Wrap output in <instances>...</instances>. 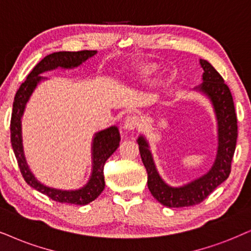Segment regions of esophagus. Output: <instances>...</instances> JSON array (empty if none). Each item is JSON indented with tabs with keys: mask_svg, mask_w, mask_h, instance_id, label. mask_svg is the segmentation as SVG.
Wrapping results in <instances>:
<instances>
[{
	"mask_svg": "<svg viewBox=\"0 0 251 251\" xmlns=\"http://www.w3.org/2000/svg\"><path fill=\"white\" fill-rule=\"evenodd\" d=\"M140 126V119L136 116H129L126 118L125 123H124V127L128 131H133V129L138 128Z\"/></svg>",
	"mask_w": 251,
	"mask_h": 251,
	"instance_id": "1",
	"label": "esophagus"
}]
</instances>
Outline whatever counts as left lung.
<instances>
[{"instance_id": "left-lung-1", "label": "left lung", "mask_w": 251, "mask_h": 251, "mask_svg": "<svg viewBox=\"0 0 251 251\" xmlns=\"http://www.w3.org/2000/svg\"><path fill=\"white\" fill-rule=\"evenodd\" d=\"M199 62L204 69L202 83L196 87L195 90L204 94L211 100L218 122V151L208 173L185 185L173 188L158 175L145 136L138 138L141 160L147 170L149 191L157 201L167 207H186L201 204L230 174L237 139V118L233 96L213 66L202 59Z\"/></svg>"}]
</instances>
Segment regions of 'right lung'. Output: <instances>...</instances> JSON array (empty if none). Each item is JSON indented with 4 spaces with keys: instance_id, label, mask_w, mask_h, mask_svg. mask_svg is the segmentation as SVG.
Masks as SVG:
<instances>
[{
    "instance_id": "add662e5",
    "label": "right lung",
    "mask_w": 251,
    "mask_h": 251,
    "mask_svg": "<svg viewBox=\"0 0 251 251\" xmlns=\"http://www.w3.org/2000/svg\"><path fill=\"white\" fill-rule=\"evenodd\" d=\"M97 50H78V52H55L45 56L40 62H38L34 68L27 75L26 80L21 84L20 89L15 95L14 105H12L10 133L11 146L14 149L15 156L17 158L22 176L28 185L32 186L54 201L66 202L74 205H87L97 198L102 193L105 186L104 182V164L111 155L119 147L120 134L117 126L103 129L97 132L94 136L93 146V170H91L90 179L83 188L78 190H58L44 185L38 180L30 168L24 156L23 140H22V116H23L25 105L28 98L32 95L39 82L45 80V77L39 76L41 73H45L53 69L61 68H75L87 61L89 58L94 56Z\"/></svg>"
}]
</instances>
